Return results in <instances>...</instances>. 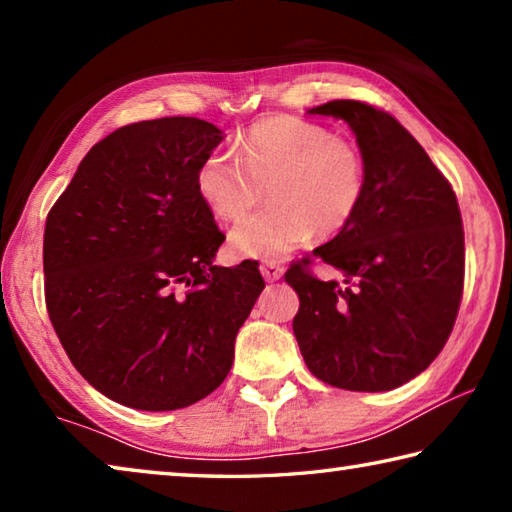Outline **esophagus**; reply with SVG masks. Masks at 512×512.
Masks as SVG:
<instances>
[{"label":"esophagus","mask_w":512,"mask_h":512,"mask_svg":"<svg viewBox=\"0 0 512 512\" xmlns=\"http://www.w3.org/2000/svg\"><path fill=\"white\" fill-rule=\"evenodd\" d=\"M259 271H262L266 282H275L282 277L284 266L280 262H275V259H266V262H262V266H259Z\"/></svg>","instance_id":"1"}]
</instances>
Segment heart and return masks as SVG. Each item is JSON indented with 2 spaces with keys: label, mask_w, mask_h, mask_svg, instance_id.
Listing matches in <instances>:
<instances>
[{
  "label": "heart",
  "mask_w": 512,
  "mask_h": 512,
  "mask_svg": "<svg viewBox=\"0 0 512 512\" xmlns=\"http://www.w3.org/2000/svg\"><path fill=\"white\" fill-rule=\"evenodd\" d=\"M237 158L212 151L194 176L196 194L223 221H237L262 198L264 212L230 232L237 255L273 259L311 237L327 239L348 228L368 189V169L357 144L300 117H271L235 142Z\"/></svg>",
  "instance_id": "heart-1"
}]
</instances>
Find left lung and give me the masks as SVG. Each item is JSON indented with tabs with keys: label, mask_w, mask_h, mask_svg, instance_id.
Masks as SVG:
<instances>
[{
	"label": "left lung",
	"mask_w": 512,
	"mask_h": 512,
	"mask_svg": "<svg viewBox=\"0 0 512 512\" xmlns=\"http://www.w3.org/2000/svg\"><path fill=\"white\" fill-rule=\"evenodd\" d=\"M309 112L348 121L368 189L348 228L314 250L343 280H318L311 257L284 275L300 298L293 334L325 384L393 391L427 370L452 334L465 275L461 210L449 180L386 110L336 99Z\"/></svg>",
	"instance_id": "1"
}]
</instances>
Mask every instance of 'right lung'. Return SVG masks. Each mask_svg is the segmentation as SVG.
Masks as SVG:
<instances>
[{
  "label": "right lung",
  "mask_w": 512,
  "mask_h": 512,
  "mask_svg": "<svg viewBox=\"0 0 512 512\" xmlns=\"http://www.w3.org/2000/svg\"><path fill=\"white\" fill-rule=\"evenodd\" d=\"M221 140L196 117L128 124L92 146L47 214L51 325L83 379L131 409L216 391L264 289L250 259L212 264L225 235L194 176Z\"/></svg>",
  "instance_id": "1"
}]
</instances>
